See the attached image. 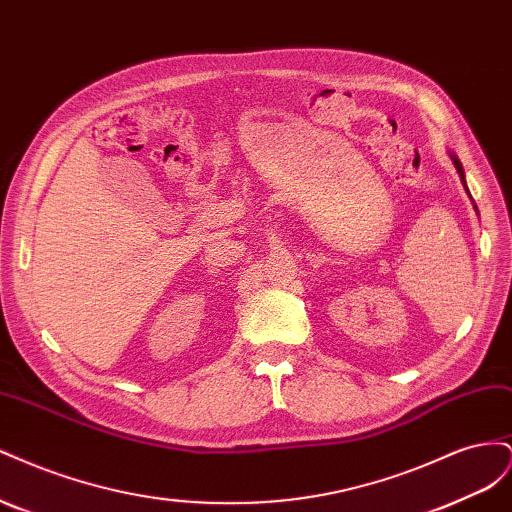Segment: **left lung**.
Segmentation results:
<instances>
[{
  "mask_svg": "<svg viewBox=\"0 0 512 512\" xmlns=\"http://www.w3.org/2000/svg\"><path fill=\"white\" fill-rule=\"evenodd\" d=\"M448 156H451V160H453V164H455V168H457V173H459V179H461V183H463V188H466V192H468V196H470V190H468V185H466V175H463V166H461V162H459V158L455 156L453 151H448ZM472 198V196H470ZM474 203V200H472ZM474 209H476V205H474ZM476 213H478V209H476Z\"/></svg>",
  "mask_w": 512,
  "mask_h": 512,
  "instance_id": "obj_1",
  "label": "left lung"
}]
</instances>
